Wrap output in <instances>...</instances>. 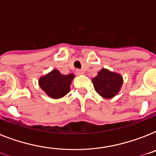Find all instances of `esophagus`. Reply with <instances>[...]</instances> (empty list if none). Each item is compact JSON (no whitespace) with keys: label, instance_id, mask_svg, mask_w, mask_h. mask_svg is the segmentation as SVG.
<instances>
[{"label":"esophagus","instance_id":"1","mask_svg":"<svg viewBox=\"0 0 156 156\" xmlns=\"http://www.w3.org/2000/svg\"><path fill=\"white\" fill-rule=\"evenodd\" d=\"M75 72L78 75H83V74H84V72L83 70H81V69H76Z\"/></svg>","mask_w":156,"mask_h":156}]
</instances>
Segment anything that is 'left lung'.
I'll list each match as a JSON object with an SVG mask.
<instances>
[{
	"instance_id": "1",
	"label": "left lung",
	"mask_w": 156,
	"mask_h": 156,
	"mask_svg": "<svg viewBox=\"0 0 156 156\" xmlns=\"http://www.w3.org/2000/svg\"><path fill=\"white\" fill-rule=\"evenodd\" d=\"M95 91L105 99H111L119 92L123 78L120 74L102 69L95 78H92Z\"/></svg>"
}]
</instances>
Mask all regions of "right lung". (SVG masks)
Segmentation results:
<instances>
[{
    "instance_id": "add662e5",
    "label": "right lung",
    "mask_w": 156,
    "mask_h": 156,
    "mask_svg": "<svg viewBox=\"0 0 156 156\" xmlns=\"http://www.w3.org/2000/svg\"><path fill=\"white\" fill-rule=\"evenodd\" d=\"M74 78L73 73L67 75L61 74L58 70L53 69L39 80L42 90L52 99H60L69 91L71 81Z\"/></svg>"
}]
</instances>
